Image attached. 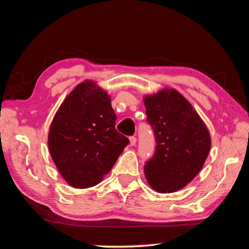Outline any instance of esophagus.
I'll return each instance as SVG.
<instances>
[{"mask_svg":"<svg viewBox=\"0 0 249 249\" xmlns=\"http://www.w3.org/2000/svg\"><path fill=\"white\" fill-rule=\"evenodd\" d=\"M136 137H135V136H130L129 137V142H130V145H132V146H134L135 144H136Z\"/></svg>","mask_w":249,"mask_h":249,"instance_id":"obj_1","label":"esophagus"}]
</instances>
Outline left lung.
I'll return each instance as SVG.
<instances>
[{"label":"left lung","instance_id":"8db88e82","mask_svg":"<svg viewBox=\"0 0 249 249\" xmlns=\"http://www.w3.org/2000/svg\"><path fill=\"white\" fill-rule=\"evenodd\" d=\"M144 102L156 140L154 156L144 167L146 179L160 193L180 190L204 165L211 147L209 130L176 90L165 89L146 96Z\"/></svg>","mask_w":249,"mask_h":249}]
</instances>
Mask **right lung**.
<instances>
[{"label":"right lung","mask_w":249,"mask_h":249,"mask_svg":"<svg viewBox=\"0 0 249 249\" xmlns=\"http://www.w3.org/2000/svg\"><path fill=\"white\" fill-rule=\"evenodd\" d=\"M116 115L107 92L86 81L59 107L50 125L48 146L53 162L70 185L98 184L129 144L115 128Z\"/></svg>","instance_id":"1"}]
</instances>
